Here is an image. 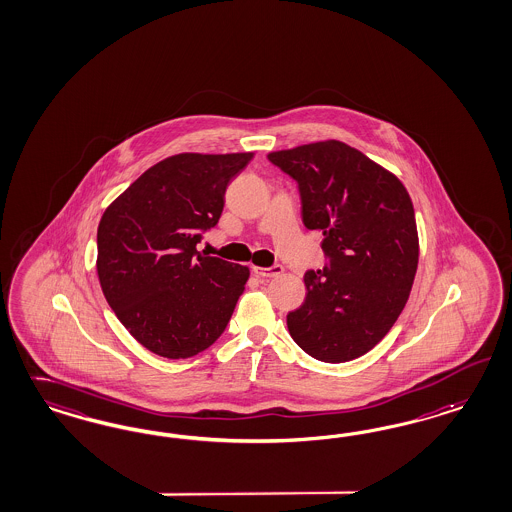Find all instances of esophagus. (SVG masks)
Listing matches in <instances>:
<instances>
[{
    "instance_id": "1",
    "label": "esophagus",
    "mask_w": 512,
    "mask_h": 512,
    "mask_svg": "<svg viewBox=\"0 0 512 512\" xmlns=\"http://www.w3.org/2000/svg\"><path fill=\"white\" fill-rule=\"evenodd\" d=\"M283 272V266H253V274L259 278H276Z\"/></svg>"
}]
</instances>
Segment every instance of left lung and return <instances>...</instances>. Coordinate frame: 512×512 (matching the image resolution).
<instances>
[{"label": "left lung", "instance_id": "left-lung-1", "mask_svg": "<svg viewBox=\"0 0 512 512\" xmlns=\"http://www.w3.org/2000/svg\"><path fill=\"white\" fill-rule=\"evenodd\" d=\"M299 183L302 221L329 259L304 274L306 299L287 329L308 355L344 363L372 350L399 318L418 268L414 206L401 179L327 140L268 153Z\"/></svg>", "mask_w": 512, "mask_h": 512}]
</instances>
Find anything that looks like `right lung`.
I'll use <instances>...</instances> for the list:
<instances>
[{
  "mask_svg": "<svg viewBox=\"0 0 512 512\" xmlns=\"http://www.w3.org/2000/svg\"><path fill=\"white\" fill-rule=\"evenodd\" d=\"M253 153H179L145 170L98 225L96 270L115 316L149 352L187 359L225 331L249 268L196 251Z\"/></svg>",
  "mask_w": 512,
  "mask_h": 512,
  "instance_id": "obj_1",
  "label": "right lung"
}]
</instances>
